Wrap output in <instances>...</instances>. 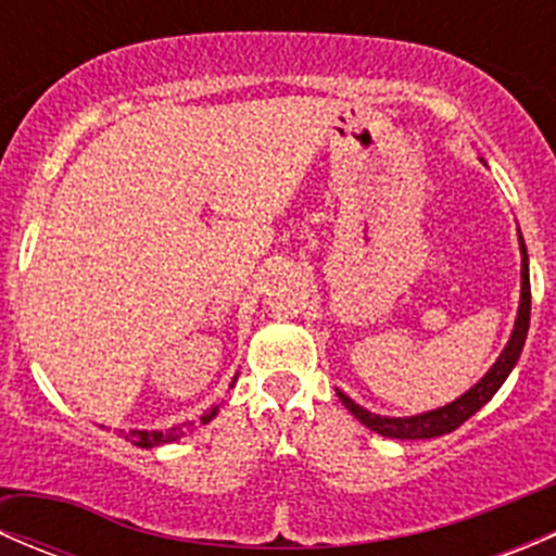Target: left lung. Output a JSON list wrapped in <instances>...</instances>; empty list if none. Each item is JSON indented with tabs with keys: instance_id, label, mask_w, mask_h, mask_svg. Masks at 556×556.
Returning <instances> with one entry per match:
<instances>
[{
	"instance_id": "left-lung-1",
	"label": "left lung",
	"mask_w": 556,
	"mask_h": 556,
	"mask_svg": "<svg viewBox=\"0 0 556 556\" xmlns=\"http://www.w3.org/2000/svg\"><path fill=\"white\" fill-rule=\"evenodd\" d=\"M519 250H521V299H519V312H517V323H514V333L508 339L506 350L501 352V357L495 361V366L481 377V382H476L470 387L465 395H459L457 401L446 403V406L433 408V412L417 414V417H379V414L366 412L363 406H357L350 395H344L341 390L339 397L368 430L374 433L384 435V439H401V441H419V439H439V435L452 433L457 430L465 419L473 417L486 401H492L501 384L506 382L511 368L517 366L521 346H525L527 339V328H530V266H527V247L525 239L519 233Z\"/></svg>"
}]
</instances>
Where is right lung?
I'll list each match as a JSON object with an SVG mask.
<instances>
[{
  "mask_svg": "<svg viewBox=\"0 0 556 556\" xmlns=\"http://www.w3.org/2000/svg\"><path fill=\"white\" fill-rule=\"evenodd\" d=\"M233 382H237V377H233ZM233 382H231V387H233ZM215 414H217V406L210 408V412L201 417V425H206L210 419H215ZM185 428H190V425L185 422V425H177V428H169V430H128L126 441H131L134 446H142V450H153V446L172 444V441H177L179 435H185Z\"/></svg>",
  "mask_w": 556,
  "mask_h": 556,
  "instance_id": "right-lung-1",
  "label": "right lung"
}]
</instances>
